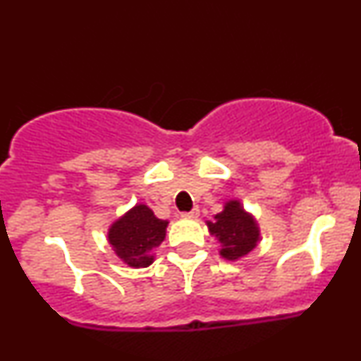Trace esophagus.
Returning a JSON list of instances; mask_svg holds the SVG:
<instances>
[{"label": "esophagus", "mask_w": 361, "mask_h": 361, "mask_svg": "<svg viewBox=\"0 0 361 361\" xmlns=\"http://www.w3.org/2000/svg\"><path fill=\"white\" fill-rule=\"evenodd\" d=\"M198 215H200V209H198V207H193V209L190 210V212H183V214H181V217H186V219H197Z\"/></svg>", "instance_id": "obj_1"}]
</instances>
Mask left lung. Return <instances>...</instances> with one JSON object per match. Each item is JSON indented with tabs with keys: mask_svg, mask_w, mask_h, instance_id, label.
Listing matches in <instances>:
<instances>
[{
	"mask_svg": "<svg viewBox=\"0 0 361 361\" xmlns=\"http://www.w3.org/2000/svg\"><path fill=\"white\" fill-rule=\"evenodd\" d=\"M214 222H207L210 234L221 243V255L226 259H238L247 255L259 241V229L256 221L238 200L227 202Z\"/></svg>",
	"mask_w": 361,
	"mask_h": 361,
	"instance_id": "8db88e82",
	"label": "left lung"
}]
</instances>
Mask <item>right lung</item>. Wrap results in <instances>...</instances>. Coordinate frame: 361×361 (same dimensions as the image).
<instances>
[{"label":"right lung","instance_id":"obj_1","mask_svg":"<svg viewBox=\"0 0 361 361\" xmlns=\"http://www.w3.org/2000/svg\"><path fill=\"white\" fill-rule=\"evenodd\" d=\"M166 227L168 221H161L147 205L139 204L111 224L109 243L128 267L146 268L154 261L151 251L164 241Z\"/></svg>","mask_w":361,"mask_h":361}]
</instances>
